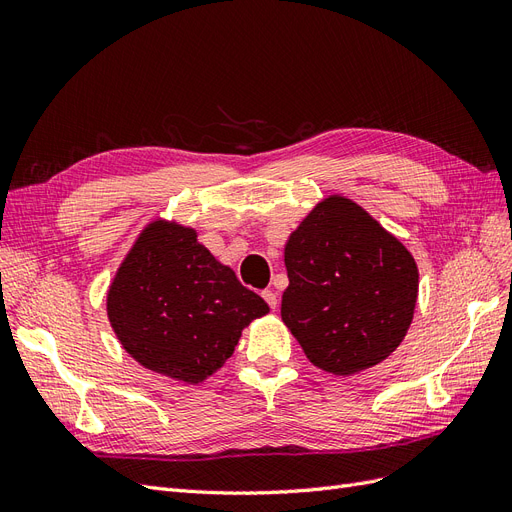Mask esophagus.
Wrapping results in <instances>:
<instances>
[{
  "instance_id": "1",
  "label": "esophagus",
  "mask_w": 512,
  "mask_h": 512,
  "mask_svg": "<svg viewBox=\"0 0 512 512\" xmlns=\"http://www.w3.org/2000/svg\"><path fill=\"white\" fill-rule=\"evenodd\" d=\"M262 299L267 301V305H269L271 309L277 307V292H275V290H262Z\"/></svg>"
}]
</instances>
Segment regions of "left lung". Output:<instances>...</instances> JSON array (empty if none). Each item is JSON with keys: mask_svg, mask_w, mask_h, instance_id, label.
<instances>
[{"mask_svg": "<svg viewBox=\"0 0 512 512\" xmlns=\"http://www.w3.org/2000/svg\"><path fill=\"white\" fill-rule=\"evenodd\" d=\"M282 320L316 367L352 376L406 337L418 294L412 254L350 198L329 196L292 232Z\"/></svg>", "mask_w": 512, "mask_h": 512, "instance_id": "left-lung-1", "label": "left lung"}]
</instances>
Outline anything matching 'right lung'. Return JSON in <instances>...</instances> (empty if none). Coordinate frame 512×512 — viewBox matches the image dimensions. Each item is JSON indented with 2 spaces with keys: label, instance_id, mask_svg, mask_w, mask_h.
I'll return each mask as SVG.
<instances>
[{
  "label": "right lung",
  "instance_id": "right-lung-1",
  "mask_svg": "<svg viewBox=\"0 0 512 512\" xmlns=\"http://www.w3.org/2000/svg\"><path fill=\"white\" fill-rule=\"evenodd\" d=\"M106 312L132 359L198 384L226 363L241 331L269 305L196 241V230L156 220L121 262Z\"/></svg>",
  "mask_w": 512,
  "mask_h": 512
}]
</instances>
